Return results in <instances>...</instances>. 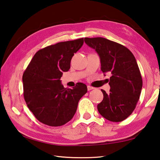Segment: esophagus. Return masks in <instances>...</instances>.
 I'll list each match as a JSON object with an SVG mask.
<instances>
[{
  "instance_id": "34e87169",
  "label": "esophagus",
  "mask_w": 160,
  "mask_h": 160,
  "mask_svg": "<svg viewBox=\"0 0 160 160\" xmlns=\"http://www.w3.org/2000/svg\"><path fill=\"white\" fill-rule=\"evenodd\" d=\"M87 88H88V90H93L94 89L93 87L90 86H88Z\"/></svg>"
}]
</instances>
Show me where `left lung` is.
<instances>
[{"instance_id": "obj_1", "label": "left lung", "mask_w": 160, "mask_h": 160, "mask_svg": "<svg viewBox=\"0 0 160 160\" xmlns=\"http://www.w3.org/2000/svg\"><path fill=\"white\" fill-rule=\"evenodd\" d=\"M85 43L97 52L101 70L110 74L109 93L102 90L100 115L110 122L126 119L135 110L142 88V79L134 55L128 48L102 37L85 38Z\"/></svg>"}]
</instances>
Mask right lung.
Masks as SVG:
<instances>
[{
    "mask_svg": "<svg viewBox=\"0 0 160 160\" xmlns=\"http://www.w3.org/2000/svg\"><path fill=\"white\" fill-rule=\"evenodd\" d=\"M83 38L51 45L38 50L22 75L23 96L30 111L39 122L61 126L72 119L80 99L87 92L86 84L72 89L62 85L63 72L70 68L74 54L82 46Z\"/></svg>",
    "mask_w": 160,
    "mask_h": 160,
    "instance_id": "obj_1",
    "label": "right lung"
}]
</instances>
